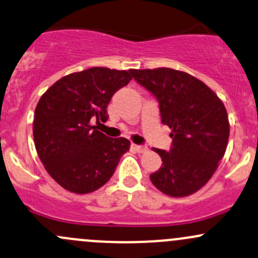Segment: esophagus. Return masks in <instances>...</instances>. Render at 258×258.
I'll use <instances>...</instances> for the list:
<instances>
[{
    "mask_svg": "<svg viewBox=\"0 0 258 258\" xmlns=\"http://www.w3.org/2000/svg\"><path fill=\"white\" fill-rule=\"evenodd\" d=\"M131 147H132V150H134V151H136V152H138V153H143V152H146V151H147V148H146L145 146L132 145Z\"/></svg>",
    "mask_w": 258,
    "mask_h": 258,
    "instance_id": "esophagus-1",
    "label": "esophagus"
}]
</instances>
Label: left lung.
<instances>
[{
	"mask_svg": "<svg viewBox=\"0 0 258 258\" xmlns=\"http://www.w3.org/2000/svg\"><path fill=\"white\" fill-rule=\"evenodd\" d=\"M134 79L159 102L162 123L172 132V148L161 156L162 167L151 174L158 190L183 198L202 189L224 157L230 123L222 101L208 85L188 73L169 68L131 69Z\"/></svg>",
	"mask_w": 258,
	"mask_h": 258,
	"instance_id": "1",
	"label": "left lung"
}]
</instances>
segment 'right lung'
<instances>
[{
	"instance_id": "right-lung-1",
	"label": "right lung",
	"mask_w": 258,
	"mask_h": 258,
	"mask_svg": "<svg viewBox=\"0 0 258 258\" xmlns=\"http://www.w3.org/2000/svg\"><path fill=\"white\" fill-rule=\"evenodd\" d=\"M132 79L126 70L95 67L59 79L42 95L34 112L33 137L45 170L60 186L77 194L106 184L127 138H111L93 126L107 121L112 95Z\"/></svg>"
}]
</instances>
